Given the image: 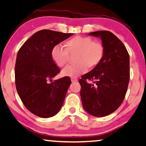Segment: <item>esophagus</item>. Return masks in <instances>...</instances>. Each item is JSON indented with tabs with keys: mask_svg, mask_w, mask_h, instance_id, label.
<instances>
[{
	"mask_svg": "<svg viewBox=\"0 0 146 146\" xmlns=\"http://www.w3.org/2000/svg\"><path fill=\"white\" fill-rule=\"evenodd\" d=\"M71 79V81L72 82H76V81H77V79L76 78H73V77H72V78Z\"/></svg>",
	"mask_w": 146,
	"mask_h": 146,
	"instance_id": "34e87169",
	"label": "esophagus"
}]
</instances>
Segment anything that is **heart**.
Instances as JSON below:
<instances>
[{
	"mask_svg": "<svg viewBox=\"0 0 146 146\" xmlns=\"http://www.w3.org/2000/svg\"><path fill=\"white\" fill-rule=\"evenodd\" d=\"M67 47L63 44H58L51 52L53 61L58 67H62L67 63L69 51H78L76 58L78 62L66 66L62 71L65 76L77 77L83 74L88 70L89 65H96L104 54L102 44L87 36H77L71 38L67 42Z\"/></svg>",
	"mask_w": 146,
	"mask_h": 146,
	"instance_id": "b5f03b06",
	"label": "heart"
}]
</instances>
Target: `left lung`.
Returning <instances> with one entry per match:
<instances>
[{"mask_svg": "<svg viewBox=\"0 0 146 146\" xmlns=\"http://www.w3.org/2000/svg\"><path fill=\"white\" fill-rule=\"evenodd\" d=\"M89 35L101 38L104 54L96 67L79 79L81 102L90 115L104 117L117 110L125 98L129 81V56L123 42L110 31L91 32Z\"/></svg>", "mask_w": 146, "mask_h": 146, "instance_id": "8db88e82", "label": "left lung"}]
</instances>
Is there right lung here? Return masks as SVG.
I'll return each mask as SVG.
<instances>
[{"mask_svg": "<svg viewBox=\"0 0 146 146\" xmlns=\"http://www.w3.org/2000/svg\"><path fill=\"white\" fill-rule=\"evenodd\" d=\"M73 35L41 30L23 44L17 56L15 84L21 101L29 111L42 118L55 115L65 100L71 79L53 81L60 69L52 59L54 46Z\"/></svg>", "mask_w": 146, "mask_h": 146, "instance_id": "add662e5", "label": "right lung"}]
</instances>
